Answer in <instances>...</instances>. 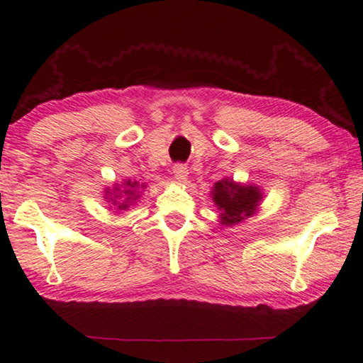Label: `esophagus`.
<instances>
[{"label":"esophagus","instance_id":"1","mask_svg":"<svg viewBox=\"0 0 363 363\" xmlns=\"http://www.w3.org/2000/svg\"><path fill=\"white\" fill-rule=\"evenodd\" d=\"M173 174H174V179H176V181L182 182V181H186V179H187L189 169H187L186 164L177 163V164H174V167H173Z\"/></svg>","mask_w":363,"mask_h":363}]
</instances>
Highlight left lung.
Listing matches in <instances>:
<instances>
[{
    "mask_svg": "<svg viewBox=\"0 0 363 363\" xmlns=\"http://www.w3.org/2000/svg\"><path fill=\"white\" fill-rule=\"evenodd\" d=\"M213 201L220 211V224L233 225L251 216L259 206L262 194L256 186H242L232 179L218 181L213 187Z\"/></svg>",
    "mask_w": 363,
    "mask_h": 363,
    "instance_id": "1",
    "label": "left lung"
}]
</instances>
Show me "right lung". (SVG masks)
I'll list each match as a JSON object with an SVG mask.
<instances>
[{
  "label": "right lung",
  "mask_w": 363,
  "mask_h": 363,
  "mask_svg": "<svg viewBox=\"0 0 363 363\" xmlns=\"http://www.w3.org/2000/svg\"><path fill=\"white\" fill-rule=\"evenodd\" d=\"M139 187H144L139 186V182H131V181H125L121 184V186H115L113 190L107 189L106 190V200L107 203H110L113 208V210H128L130 205H133L134 201L139 199Z\"/></svg>",
  "instance_id": "obj_1"
}]
</instances>
